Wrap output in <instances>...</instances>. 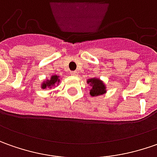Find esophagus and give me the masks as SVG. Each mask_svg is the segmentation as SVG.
I'll list each match as a JSON object with an SVG mask.
<instances>
[{"instance_id": "34e87169", "label": "esophagus", "mask_w": 157, "mask_h": 157, "mask_svg": "<svg viewBox=\"0 0 157 157\" xmlns=\"http://www.w3.org/2000/svg\"><path fill=\"white\" fill-rule=\"evenodd\" d=\"M70 74H71L72 75H75V76L78 75V72H77V71H72V72H70Z\"/></svg>"}]
</instances>
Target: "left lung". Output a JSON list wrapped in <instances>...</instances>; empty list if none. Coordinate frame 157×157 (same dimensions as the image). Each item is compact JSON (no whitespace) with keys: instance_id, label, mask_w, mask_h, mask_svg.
I'll use <instances>...</instances> for the list:
<instances>
[{"instance_id":"left-lung-1","label":"left lung","mask_w":157,"mask_h":157,"mask_svg":"<svg viewBox=\"0 0 157 157\" xmlns=\"http://www.w3.org/2000/svg\"><path fill=\"white\" fill-rule=\"evenodd\" d=\"M88 83L92 87L89 94L91 96H98L106 93V86L102 81L98 78H91L88 80Z\"/></svg>"}]
</instances>
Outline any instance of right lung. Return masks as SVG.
Here are the masks:
<instances>
[{
  "mask_svg": "<svg viewBox=\"0 0 157 157\" xmlns=\"http://www.w3.org/2000/svg\"><path fill=\"white\" fill-rule=\"evenodd\" d=\"M60 82V79L59 76L55 75H51V77L49 80H47L46 82H43L41 84V89H45L47 88L51 89L52 87H56V85H58V83Z\"/></svg>",
  "mask_w": 157,
  "mask_h": 157,
  "instance_id": "obj_1",
  "label": "right lung"
}]
</instances>
